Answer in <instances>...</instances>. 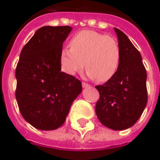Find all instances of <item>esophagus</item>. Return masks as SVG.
<instances>
[{"mask_svg":"<svg viewBox=\"0 0 160 160\" xmlns=\"http://www.w3.org/2000/svg\"><path fill=\"white\" fill-rule=\"evenodd\" d=\"M82 86L83 88H87V87H90V84H89V83H86V82H82Z\"/></svg>","mask_w":160,"mask_h":160,"instance_id":"34e87169","label":"esophagus"}]
</instances>
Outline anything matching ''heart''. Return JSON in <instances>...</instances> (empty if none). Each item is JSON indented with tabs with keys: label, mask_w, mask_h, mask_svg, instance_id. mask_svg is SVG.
<instances>
[{
	"label": "heart",
	"mask_w": 160,
	"mask_h": 160,
	"mask_svg": "<svg viewBox=\"0 0 160 160\" xmlns=\"http://www.w3.org/2000/svg\"><path fill=\"white\" fill-rule=\"evenodd\" d=\"M69 47H64L60 52V64L65 73L76 75L85 64L88 77L102 82L109 81L117 73L122 52L112 36L85 30L71 38Z\"/></svg>",
	"instance_id": "heart-1"
}]
</instances>
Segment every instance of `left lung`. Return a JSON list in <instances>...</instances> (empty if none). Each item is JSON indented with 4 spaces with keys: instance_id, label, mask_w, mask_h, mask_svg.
I'll list each match as a JSON object with an SVG mask.
<instances>
[{
    "instance_id": "left-lung-1",
    "label": "left lung",
    "mask_w": 160,
    "mask_h": 160,
    "mask_svg": "<svg viewBox=\"0 0 160 160\" xmlns=\"http://www.w3.org/2000/svg\"><path fill=\"white\" fill-rule=\"evenodd\" d=\"M121 48V63L115 76L102 85L96 114L104 126L113 130L132 127L147 104L146 69L142 56L125 33L114 28Z\"/></svg>"
}]
</instances>
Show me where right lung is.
<instances>
[{
  "mask_svg": "<svg viewBox=\"0 0 160 160\" xmlns=\"http://www.w3.org/2000/svg\"><path fill=\"white\" fill-rule=\"evenodd\" d=\"M70 26L39 28L22 48L16 68V98L23 119L40 130L61 127L82 92L78 78L61 71L60 52Z\"/></svg>",
  "mask_w": 160,
  "mask_h": 160,
  "instance_id": "add662e5",
  "label": "right lung"
}]
</instances>
